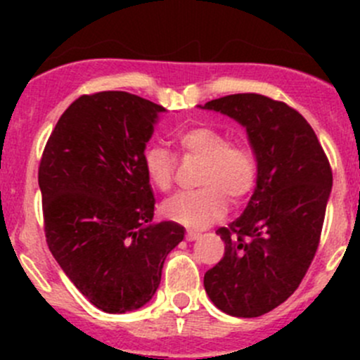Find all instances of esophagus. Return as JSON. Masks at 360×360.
Segmentation results:
<instances>
[{
	"mask_svg": "<svg viewBox=\"0 0 360 360\" xmlns=\"http://www.w3.org/2000/svg\"><path fill=\"white\" fill-rule=\"evenodd\" d=\"M200 237L202 233H198V231H188L186 233V240H198Z\"/></svg>",
	"mask_w": 360,
	"mask_h": 360,
	"instance_id": "obj_1",
	"label": "esophagus"
}]
</instances>
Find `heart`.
Instances as JSON below:
<instances>
[{
    "label": "heart",
    "mask_w": 360,
    "mask_h": 360,
    "mask_svg": "<svg viewBox=\"0 0 360 360\" xmlns=\"http://www.w3.org/2000/svg\"><path fill=\"white\" fill-rule=\"evenodd\" d=\"M184 157L203 160L198 176L202 188L179 193L165 202L163 212L184 226L202 228L224 216L228 200L238 205L252 193L257 181V157L245 143L230 141L226 132L210 125H193L177 132ZM144 172L151 186L169 193L176 181V157L160 144L146 148Z\"/></svg>",
    "instance_id": "1"
}]
</instances>
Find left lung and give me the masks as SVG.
Wrapping results in <instances>:
<instances>
[{"label":"left lung","instance_id":"1","mask_svg":"<svg viewBox=\"0 0 360 360\" xmlns=\"http://www.w3.org/2000/svg\"><path fill=\"white\" fill-rule=\"evenodd\" d=\"M203 108L240 122L257 157L256 190L244 214L216 230L224 256L203 285L224 314L259 317L296 291L314 261L333 170L310 123L282 101L233 94Z\"/></svg>","mask_w":360,"mask_h":360}]
</instances>
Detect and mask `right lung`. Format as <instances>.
I'll return each mask as SVG.
<instances>
[{
	"label": "right lung",
	"instance_id": "add662e5",
	"mask_svg": "<svg viewBox=\"0 0 360 360\" xmlns=\"http://www.w3.org/2000/svg\"><path fill=\"white\" fill-rule=\"evenodd\" d=\"M162 111L129 92L85 94L63 112L39 160L46 245L76 289L108 314L146 304L167 254L184 238L174 221L151 223L143 157Z\"/></svg>",
	"mask_w": 360,
	"mask_h": 360
}]
</instances>
